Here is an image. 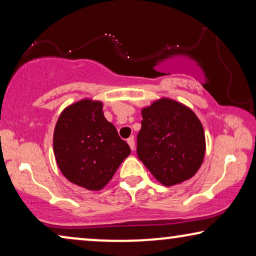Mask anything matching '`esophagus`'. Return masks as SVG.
I'll return each mask as SVG.
<instances>
[{
  "label": "esophagus",
  "instance_id": "obj_1",
  "mask_svg": "<svg viewBox=\"0 0 256 256\" xmlns=\"http://www.w3.org/2000/svg\"><path fill=\"white\" fill-rule=\"evenodd\" d=\"M127 143L129 144V146H130L132 150H135V141H134V138H129L127 140Z\"/></svg>",
  "mask_w": 256,
  "mask_h": 256
}]
</instances>
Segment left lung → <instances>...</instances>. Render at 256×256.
I'll return each instance as SVG.
<instances>
[{
	"instance_id": "obj_1",
	"label": "left lung",
	"mask_w": 256,
	"mask_h": 256,
	"mask_svg": "<svg viewBox=\"0 0 256 256\" xmlns=\"http://www.w3.org/2000/svg\"><path fill=\"white\" fill-rule=\"evenodd\" d=\"M138 156L166 186L194 177L206 150L204 128L194 112L169 98L142 108Z\"/></svg>"
}]
</instances>
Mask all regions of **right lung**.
Listing matches in <instances>:
<instances>
[{
  "label": "right lung",
  "mask_w": 256,
  "mask_h": 256,
  "mask_svg": "<svg viewBox=\"0 0 256 256\" xmlns=\"http://www.w3.org/2000/svg\"><path fill=\"white\" fill-rule=\"evenodd\" d=\"M102 102L86 98L59 115L54 132V152L66 180L86 190L110 183L130 148L104 118Z\"/></svg>",
  "instance_id": "right-lung-1"
}]
</instances>
